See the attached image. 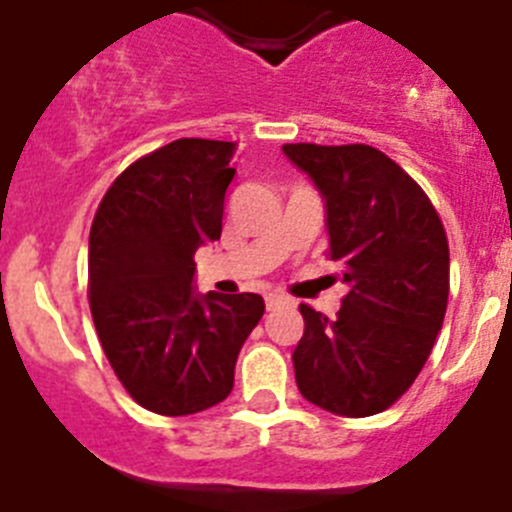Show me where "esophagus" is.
<instances>
[{
    "label": "esophagus",
    "mask_w": 512,
    "mask_h": 512,
    "mask_svg": "<svg viewBox=\"0 0 512 512\" xmlns=\"http://www.w3.org/2000/svg\"><path fill=\"white\" fill-rule=\"evenodd\" d=\"M285 303H288V298L280 296V293H267L265 296L267 311H273V308H278V306H285Z\"/></svg>",
    "instance_id": "1"
}]
</instances>
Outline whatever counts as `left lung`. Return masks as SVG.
I'll return each mask as SVG.
<instances>
[{"label": "left lung", "instance_id": "left-lung-1", "mask_svg": "<svg viewBox=\"0 0 512 512\" xmlns=\"http://www.w3.org/2000/svg\"><path fill=\"white\" fill-rule=\"evenodd\" d=\"M283 153L321 193L329 257L349 288L336 319L301 306L298 390L336 416H375L411 388L444 324V224L421 186L375 147L298 142Z\"/></svg>", "mask_w": 512, "mask_h": 512}]
</instances>
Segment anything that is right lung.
<instances>
[{"mask_svg": "<svg viewBox=\"0 0 512 512\" xmlns=\"http://www.w3.org/2000/svg\"><path fill=\"white\" fill-rule=\"evenodd\" d=\"M234 142L183 137L112 183L89 234V303L109 365L160 416H191L234 388L265 313L257 293H199L196 250L222 237Z\"/></svg>", "mask_w": 512, "mask_h": 512, "instance_id": "add662e5", "label": "right lung"}]
</instances>
